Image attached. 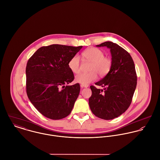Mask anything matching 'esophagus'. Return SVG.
Here are the masks:
<instances>
[{
	"instance_id": "34e87169",
	"label": "esophagus",
	"mask_w": 160,
	"mask_h": 160,
	"mask_svg": "<svg viewBox=\"0 0 160 160\" xmlns=\"http://www.w3.org/2000/svg\"><path fill=\"white\" fill-rule=\"evenodd\" d=\"M88 85H81V88H88Z\"/></svg>"
}]
</instances>
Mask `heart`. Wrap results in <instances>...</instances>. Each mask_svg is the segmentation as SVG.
Returning <instances> with one entry per match:
<instances>
[{
	"label": "heart",
	"mask_w": 160,
	"mask_h": 160,
	"mask_svg": "<svg viewBox=\"0 0 160 160\" xmlns=\"http://www.w3.org/2000/svg\"><path fill=\"white\" fill-rule=\"evenodd\" d=\"M82 55L86 60L91 62L89 69L91 72L76 75L75 77L76 82L81 85H88L97 79V73L100 76H105L110 71L112 60L110 57L105 56V53L102 50L95 47H90L84 50ZM68 67L69 69L75 74L80 72L81 62L79 55H75L69 60Z\"/></svg>",
	"instance_id": "1"
}]
</instances>
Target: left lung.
Segmentation results:
<instances>
[{
  "label": "left lung",
  "mask_w": 160,
  "mask_h": 160,
  "mask_svg": "<svg viewBox=\"0 0 160 160\" xmlns=\"http://www.w3.org/2000/svg\"><path fill=\"white\" fill-rule=\"evenodd\" d=\"M97 47L110 49L112 65L109 72L91 86L92 95L89 104L93 114L105 120L118 117L129 107L137 86V74L134 61L123 48L112 42H105Z\"/></svg>",
  "instance_id": "left-lung-1"
}]
</instances>
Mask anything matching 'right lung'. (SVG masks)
I'll list each match as a JSON object with an SVG mask.
<instances>
[{"mask_svg":"<svg viewBox=\"0 0 160 160\" xmlns=\"http://www.w3.org/2000/svg\"><path fill=\"white\" fill-rule=\"evenodd\" d=\"M82 47L59 44L43 46L28 61L27 95L34 107L49 119H60L71 112L80 85H65L74 79L69 68V61Z\"/></svg>","mask_w":160,"mask_h":160,"instance_id":"right-lung-1","label":"right lung"}]
</instances>
